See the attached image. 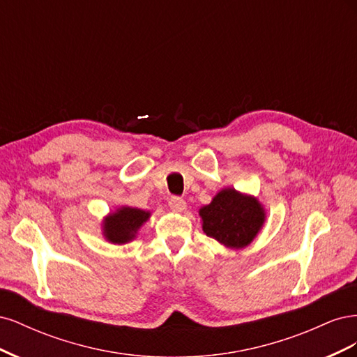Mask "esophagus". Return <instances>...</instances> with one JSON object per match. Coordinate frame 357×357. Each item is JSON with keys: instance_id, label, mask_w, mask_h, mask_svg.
I'll return each mask as SVG.
<instances>
[{"instance_id": "1", "label": "esophagus", "mask_w": 357, "mask_h": 357, "mask_svg": "<svg viewBox=\"0 0 357 357\" xmlns=\"http://www.w3.org/2000/svg\"><path fill=\"white\" fill-rule=\"evenodd\" d=\"M168 205H169V208H171L172 211H177V213H180V211H183V210H186V202H185V199H181V198H178V197H171L169 201H168Z\"/></svg>"}]
</instances>
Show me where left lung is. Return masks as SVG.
Segmentation results:
<instances>
[{
	"mask_svg": "<svg viewBox=\"0 0 357 357\" xmlns=\"http://www.w3.org/2000/svg\"><path fill=\"white\" fill-rule=\"evenodd\" d=\"M202 231L229 248L250 244L265 222V210L255 197L232 188L220 190L199 210Z\"/></svg>",
	"mask_w": 357,
	"mask_h": 357,
	"instance_id": "8db88e82",
	"label": "left lung"
}]
</instances>
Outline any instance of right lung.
<instances>
[{
    "label": "right lung",
    "mask_w": 357,
    "mask_h": 357,
    "mask_svg": "<svg viewBox=\"0 0 357 357\" xmlns=\"http://www.w3.org/2000/svg\"><path fill=\"white\" fill-rule=\"evenodd\" d=\"M150 218V211L132 207H121L102 222V234L107 241L125 244L135 238L137 231Z\"/></svg>",
    "instance_id": "add662e5"
}]
</instances>
